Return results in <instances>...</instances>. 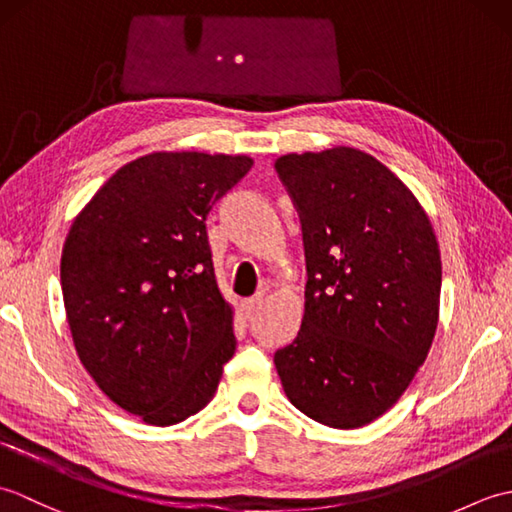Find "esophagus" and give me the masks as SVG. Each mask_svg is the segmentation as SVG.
Listing matches in <instances>:
<instances>
[{
    "label": "esophagus",
    "mask_w": 512,
    "mask_h": 512,
    "mask_svg": "<svg viewBox=\"0 0 512 512\" xmlns=\"http://www.w3.org/2000/svg\"><path fill=\"white\" fill-rule=\"evenodd\" d=\"M259 303H262V295H255V297H250V299H244V301H242V310L250 317V314H253V312L257 310Z\"/></svg>",
    "instance_id": "34e87169"
}]
</instances>
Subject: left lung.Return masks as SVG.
<instances>
[{
  "label": "left lung",
  "mask_w": 512,
  "mask_h": 512,
  "mask_svg": "<svg viewBox=\"0 0 512 512\" xmlns=\"http://www.w3.org/2000/svg\"><path fill=\"white\" fill-rule=\"evenodd\" d=\"M275 171L299 213L306 312L275 352L288 400L332 429H356L394 405L438 328L442 264L413 193L350 147L288 154Z\"/></svg>",
  "instance_id": "left-lung-1"
}]
</instances>
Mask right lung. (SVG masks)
Returning <instances> with one entry per match:
<instances>
[{"label":"right lung","mask_w":512,"mask_h":512,"mask_svg":"<svg viewBox=\"0 0 512 512\" xmlns=\"http://www.w3.org/2000/svg\"><path fill=\"white\" fill-rule=\"evenodd\" d=\"M250 167L198 151L143 156L103 184L65 239L61 290L81 363L156 427L204 409L235 354L206 215Z\"/></svg>","instance_id":"obj_1"}]
</instances>
